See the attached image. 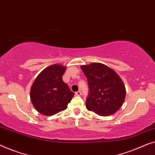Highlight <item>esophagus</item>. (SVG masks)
<instances>
[{
	"label": "esophagus",
	"instance_id": "esophagus-1",
	"mask_svg": "<svg viewBox=\"0 0 155 155\" xmlns=\"http://www.w3.org/2000/svg\"><path fill=\"white\" fill-rule=\"evenodd\" d=\"M75 94H76V95H77V96H80V95H81V91H78L75 93Z\"/></svg>",
	"mask_w": 155,
	"mask_h": 155
}]
</instances>
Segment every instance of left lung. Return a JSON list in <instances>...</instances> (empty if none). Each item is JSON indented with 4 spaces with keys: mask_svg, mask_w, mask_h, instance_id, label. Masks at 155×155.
<instances>
[{
    "mask_svg": "<svg viewBox=\"0 0 155 155\" xmlns=\"http://www.w3.org/2000/svg\"><path fill=\"white\" fill-rule=\"evenodd\" d=\"M81 68L88 81L87 110L103 117L114 114L126 97L125 86L121 78L113 69L101 63L93 62Z\"/></svg>",
    "mask_w": 155,
    "mask_h": 155,
    "instance_id": "1",
    "label": "left lung"
}]
</instances>
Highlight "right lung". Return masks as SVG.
<instances>
[{
  "mask_svg": "<svg viewBox=\"0 0 155 155\" xmlns=\"http://www.w3.org/2000/svg\"><path fill=\"white\" fill-rule=\"evenodd\" d=\"M66 67L53 64L41 71L32 84L31 100L41 114L52 116L66 110L74 93L63 81Z\"/></svg>",
  "mask_w": 155,
  "mask_h": 155,
  "instance_id": "1",
  "label": "right lung"
}]
</instances>
